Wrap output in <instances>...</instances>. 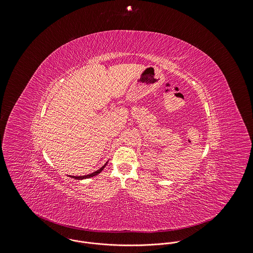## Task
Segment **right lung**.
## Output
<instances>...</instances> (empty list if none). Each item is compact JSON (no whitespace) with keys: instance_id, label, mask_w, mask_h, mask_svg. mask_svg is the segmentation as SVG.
<instances>
[{"instance_id":"add662e5","label":"right lung","mask_w":253,"mask_h":253,"mask_svg":"<svg viewBox=\"0 0 253 253\" xmlns=\"http://www.w3.org/2000/svg\"><path fill=\"white\" fill-rule=\"evenodd\" d=\"M107 163H108V162H106V164H105V165H103V166H102L100 169H98L97 171H95V172H93V173H91V174H88V175H84V176H70V177H71V178H73V179H76V180H83V179H88V178L94 177V176L98 175L99 173H101V172L104 170V168L106 167Z\"/></svg>"}]
</instances>
